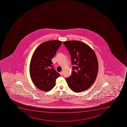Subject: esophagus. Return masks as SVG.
<instances>
[{"mask_svg": "<svg viewBox=\"0 0 127 127\" xmlns=\"http://www.w3.org/2000/svg\"><path fill=\"white\" fill-rule=\"evenodd\" d=\"M60 74L61 75H62V74H63V72H60Z\"/></svg>", "mask_w": 127, "mask_h": 127, "instance_id": "esophagus-1", "label": "esophagus"}]
</instances>
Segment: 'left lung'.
Returning <instances> with one entry per match:
<instances>
[{"instance_id":"obj_1","label":"left lung","mask_w":127,"mask_h":127,"mask_svg":"<svg viewBox=\"0 0 127 127\" xmlns=\"http://www.w3.org/2000/svg\"><path fill=\"white\" fill-rule=\"evenodd\" d=\"M70 55L72 67V74L65 79L69 87L76 93L88 89L97 76L98 63L93 49L85 43L71 40L63 42Z\"/></svg>"}]
</instances>
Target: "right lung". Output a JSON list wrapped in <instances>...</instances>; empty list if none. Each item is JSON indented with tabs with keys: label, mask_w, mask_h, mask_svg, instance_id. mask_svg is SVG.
<instances>
[{
	"label": "right lung",
	"mask_w": 127,
	"mask_h": 127,
	"mask_svg": "<svg viewBox=\"0 0 127 127\" xmlns=\"http://www.w3.org/2000/svg\"><path fill=\"white\" fill-rule=\"evenodd\" d=\"M62 44V41L58 40L44 42L33 54L30 63V76L35 86L40 90H51L60 75L54 69L51 60Z\"/></svg>",
	"instance_id": "right-lung-1"
}]
</instances>
